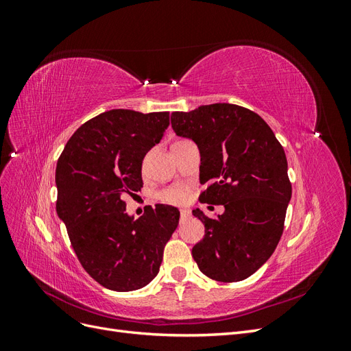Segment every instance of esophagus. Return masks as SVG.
<instances>
[{"instance_id":"obj_1","label":"esophagus","mask_w":351,"mask_h":351,"mask_svg":"<svg viewBox=\"0 0 351 351\" xmlns=\"http://www.w3.org/2000/svg\"><path fill=\"white\" fill-rule=\"evenodd\" d=\"M190 217V212L187 210V209H182V210H180V218H182V221L183 219H187Z\"/></svg>"}]
</instances>
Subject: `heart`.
<instances>
[{
	"instance_id": "heart-1",
	"label": "heart",
	"mask_w": 351,
	"mask_h": 351,
	"mask_svg": "<svg viewBox=\"0 0 351 351\" xmlns=\"http://www.w3.org/2000/svg\"><path fill=\"white\" fill-rule=\"evenodd\" d=\"M161 200L167 202V204L173 205H182L187 199V187L184 186H173L165 189L164 192L159 193Z\"/></svg>"
}]
</instances>
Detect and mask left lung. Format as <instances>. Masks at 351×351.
Wrapping results in <instances>:
<instances>
[{"mask_svg":"<svg viewBox=\"0 0 351 351\" xmlns=\"http://www.w3.org/2000/svg\"><path fill=\"white\" fill-rule=\"evenodd\" d=\"M171 125L197 145L200 184L209 183L200 202L226 209L215 219L192 210L205 226L193 259L215 281L246 280L271 258L284 230L291 184L282 146L256 112L234 104L173 112Z\"/></svg>","mask_w":351,"mask_h":351,"instance_id":"obj_1","label":"left lung"}]
</instances>
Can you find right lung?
I'll return each instance as SVG.
<instances>
[{"label":"right lung","instance_id":"1","mask_svg":"<svg viewBox=\"0 0 351 351\" xmlns=\"http://www.w3.org/2000/svg\"><path fill=\"white\" fill-rule=\"evenodd\" d=\"M168 125V112L105 111L74 132L58 159V218L84 271L108 290L149 284L178 226L171 205L146 206L134 219L121 199L143 186V158Z\"/></svg>","mask_w":351,"mask_h":351}]
</instances>
